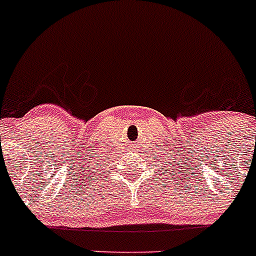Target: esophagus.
<instances>
[{
	"label": "esophagus",
	"mask_w": 256,
	"mask_h": 256,
	"mask_svg": "<svg viewBox=\"0 0 256 256\" xmlns=\"http://www.w3.org/2000/svg\"><path fill=\"white\" fill-rule=\"evenodd\" d=\"M132 145H136V144H132Z\"/></svg>",
	"instance_id": "obj_1"
}]
</instances>
